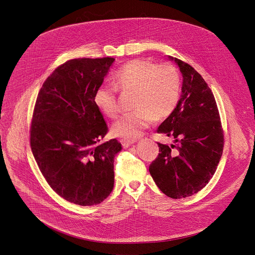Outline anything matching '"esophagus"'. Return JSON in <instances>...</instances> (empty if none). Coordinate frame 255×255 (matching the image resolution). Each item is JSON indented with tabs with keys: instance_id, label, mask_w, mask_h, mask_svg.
Instances as JSON below:
<instances>
[{
	"instance_id": "esophagus-1",
	"label": "esophagus",
	"mask_w": 255,
	"mask_h": 255,
	"mask_svg": "<svg viewBox=\"0 0 255 255\" xmlns=\"http://www.w3.org/2000/svg\"><path fill=\"white\" fill-rule=\"evenodd\" d=\"M135 142H136V140H134V139H131V140H129V139H122L121 140L122 145L124 146L125 148L129 147L131 144H134Z\"/></svg>"
}]
</instances>
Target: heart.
I'll return each mask as SVG.
<instances>
[{
  "instance_id": "obj_1",
  "label": "heart",
  "mask_w": 255,
  "mask_h": 255,
  "mask_svg": "<svg viewBox=\"0 0 255 255\" xmlns=\"http://www.w3.org/2000/svg\"><path fill=\"white\" fill-rule=\"evenodd\" d=\"M121 89L135 91L134 111L124 114L112 126L115 136L134 139L141 135L155 119L169 117L176 109L181 95V75L170 64L137 59L125 64L114 76ZM94 104L103 115L115 118L119 112L116 89L99 86L94 93Z\"/></svg>"
}]
</instances>
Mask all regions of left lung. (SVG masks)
<instances>
[{"instance_id":"obj_1","label":"left lung","mask_w":255,"mask_h":255,"mask_svg":"<svg viewBox=\"0 0 255 255\" xmlns=\"http://www.w3.org/2000/svg\"><path fill=\"white\" fill-rule=\"evenodd\" d=\"M182 74V95L174 112L157 132L174 138L171 146L158 142L159 155L149 172L160 190L180 199L201 190L216 172L224 134L214 95L191 66L173 57Z\"/></svg>"}]
</instances>
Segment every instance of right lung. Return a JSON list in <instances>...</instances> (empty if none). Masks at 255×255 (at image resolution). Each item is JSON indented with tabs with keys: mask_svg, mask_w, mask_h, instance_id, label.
<instances>
[{
	"mask_svg": "<svg viewBox=\"0 0 255 255\" xmlns=\"http://www.w3.org/2000/svg\"><path fill=\"white\" fill-rule=\"evenodd\" d=\"M114 58L73 59L43 83L33 111L30 146L45 180L64 199L81 206L101 203L114 187L117 139L94 104L95 90Z\"/></svg>",
	"mask_w": 255,
	"mask_h": 255,
	"instance_id": "1",
	"label": "right lung"
}]
</instances>
